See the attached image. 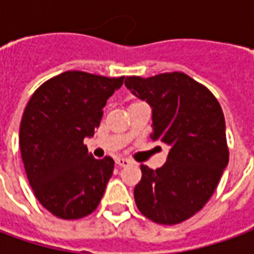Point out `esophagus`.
<instances>
[{
  "instance_id": "1",
  "label": "esophagus",
  "mask_w": 254,
  "mask_h": 254,
  "mask_svg": "<svg viewBox=\"0 0 254 254\" xmlns=\"http://www.w3.org/2000/svg\"><path fill=\"white\" fill-rule=\"evenodd\" d=\"M116 163L118 166H120V167H125V166L130 165L132 162H130V160H129V159H127V158H117Z\"/></svg>"
}]
</instances>
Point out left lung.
I'll list each match as a JSON object with an SVG mask.
<instances>
[{
  "instance_id": "obj_1",
  "label": "left lung",
  "mask_w": 254,
  "mask_h": 254,
  "mask_svg": "<svg viewBox=\"0 0 254 254\" xmlns=\"http://www.w3.org/2000/svg\"><path fill=\"white\" fill-rule=\"evenodd\" d=\"M127 88L152 110L151 137L169 145L165 165H141L134 201L145 218L177 224L198 212L229 163L222 107L211 91L182 72L125 78Z\"/></svg>"
}]
</instances>
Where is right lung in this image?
I'll return each instance as SVG.
<instances>
[{"label": "right lung", "mask_w": 254, "mask_h": 254, "mask_svg": "<svg viewBox=\"0 0 254 254\" xmlns=\"http://www.w3.org/2000/svg\"><path fill=\"white\" fill-rule=\"evenodd\" d=\"M124 77L69 70L31 96L21 118L20 151L36 198L61 219L94 212L113 176L110 156L95 159L84 145L99 127L106 102Z\"/></svg>", "instance_id": "obj_1"}]
</instances>
